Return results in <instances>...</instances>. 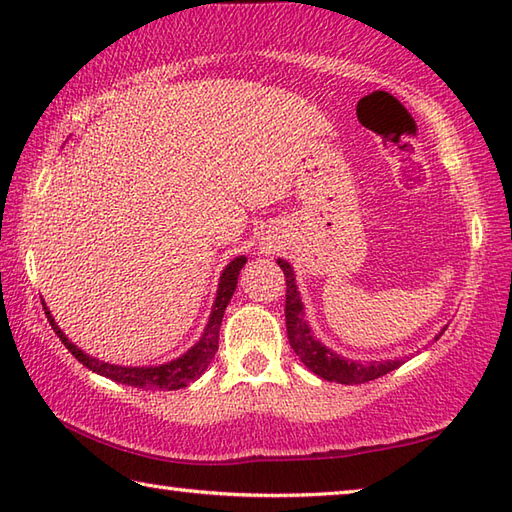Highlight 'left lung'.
Listing matches in <instances>:
<instances>
[{"label": "left lung", "mask_w": 512, "mask_h": 512, "mask_svg": "<svg viewBox=\"0 0 512 512\" xmlns=\"http://www.w3.org/2000/svg\"><path fill=\"white\" fill-rule=\"evenodd\" d=\"M279 268L284 270L286 277V330H288V341L295 354L301 358V363L314 374L321 376L323 380H330V383H341V385H361L369 383V380H376L389 372H394L400 367V361H376V363H356L350 358H341L334 354L328 347L321 345L314 339L306 319H303V306L299 299V292L295 286V275H292V268L284 259H277Z\"/></svg>", "instance_id": "1"}]
</instances>
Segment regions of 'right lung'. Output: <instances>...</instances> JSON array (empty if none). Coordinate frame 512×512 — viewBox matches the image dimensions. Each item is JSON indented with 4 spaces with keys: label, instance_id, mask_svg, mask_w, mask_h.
<instances>
[{
    "label": "right lung",
    "instance_id": "1",
    "mask_svg": "<svg viewBox=\"0 0 512 512\" xmlns=\"http://www.w3.org/2000/svg\"><path fill=\"white\" fill-rule=\"evenodd\" d=\"M246 264V257H235L231 264L226 266V270L220 277V288H217V297L213 303V312L209 317V323H206V330L202 334V339L195 343L187 354H182L180 358L165 365H158V367H121V365H110V363H103V361H96V358L83 354L79 347L74 343L68 341V336L61 332V328L57 323H54L52 314L48 312L46 303H43V310H46V317L52 325L54 334L59 336V341L68 347L72 352V356L76 361L83 363L92 372L101 374L105 378H112L116 383H123V385H132L138 389H182L187 387L189 383H193L195 378H200L204 374V369L209 367V363L213 361V356L217 352V341H220V325L224 319V310L228 306V301H231L233 292L237 288V277H239V270L244 268Z\"/></svg>",
    "mask_w": 512,
    "mask_h": 512
}]
</instances>
